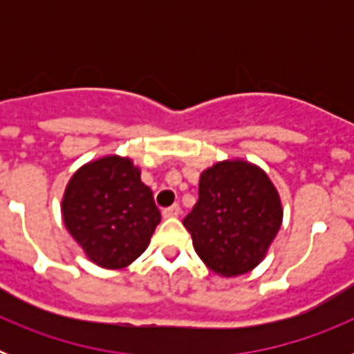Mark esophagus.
<instances>
[{"label": "esophagus", "mask_w": 354, "mask_h": 354, "mask_svg": "<svg viewBox=\"0 0 354 354\" xmlns=\"http://www.w3.org/2000/svg\"><path fill=\"white\" fill-rule=\"evenodd\" d=\"M180 214V207L177 204L170 205V207L162 209V218H177Z\"/></svg>", "instance_id": "esophagus-1"}]
</instances>
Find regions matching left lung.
<instances>
[{
  "label": "left lung",
  "instance_id": "left-lung-1",
  "mask_svg": "<svg viewBox=\"0 0 354 354\" xmlns=\"http://www.w3.org/2000/svg\"><path fill=\"white\" fill-rule=\"evenodd\" d=\"M282 218L280 195L268 174L253 162L227 159L202 171L198 202L183 223L204 264L230 278L261 264Z\"/></svg>",
  "mask_w": 354,
  "mask_h": 354
}]
</instances>
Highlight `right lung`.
Returning <instances> with one entry per match:
<instances>
[{"instance_id": "right-lung-1", "label": "right lung", "mask_w": 354, "mask_h": 354, "mask_svg": "<svg viewBox=\"0 0 354 354\" xmlns=\"http://www.w3.org/2000/svg\"><path fill=\"white\" fill-rule=\"evenodd\" d=\"M68 234L93 264L120 270L142 255L161 212L129 158L104 156L72 175L62 200Z\"/></svg>"}]
</instances>
